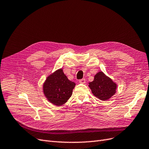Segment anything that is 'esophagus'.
Wrapping results in <instances>:
<instances>
[{"instance_id": "esophagus-1", "label": "esophagus", "mask_w": 149, "mask_h": 149, "mask_svg": "<svg viewBox=\"0 0 149 149\" xmlns=\"http://www.w3.org/2000/svg\"><path fill=\"white\" fill-rule=\"evenodd\" d=\"M79 83H81V84H84L85 83H86V80H85V79H79Z\"/></svg>"}]
</instances>
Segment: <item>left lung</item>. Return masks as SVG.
Returning <instances> with one entry per match:
<instances>
[{
	"mask_svg": "<svg viewBox=\"0 0 149 149\" xmlns=\"http://www.w3.org/2000/svg\"><path fill=\"white\" fill-rule=\"evenodd\" d=\"M93 94L100 100L106 101L114 95L117 85L102 72H99L92 82L89 83Z\"/></svg>",
	"mask_w": 149,
	"mask_h": 149,
	"instance_id": "left-lung-1",
	"label": "left lung"
}]
</instances>
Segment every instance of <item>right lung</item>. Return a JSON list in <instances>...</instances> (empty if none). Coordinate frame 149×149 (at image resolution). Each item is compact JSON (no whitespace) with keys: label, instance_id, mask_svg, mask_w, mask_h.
<instances>
[{"label":"right lung","instance_id":"1","mask_svg":"<svg viewBox=\"0 0 149 149\" xmlns=\"http://www.w3.org/2000/svg\"><path fill=\"white\" fill-rule=\"evenodd\" d=\"M75 85L60 69L47 77L43 84V93L49 102L61 106L71 96Z\"/></svg>","mask_w":149,"mask_h":149}]
</instances>
